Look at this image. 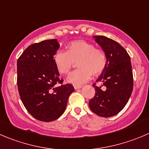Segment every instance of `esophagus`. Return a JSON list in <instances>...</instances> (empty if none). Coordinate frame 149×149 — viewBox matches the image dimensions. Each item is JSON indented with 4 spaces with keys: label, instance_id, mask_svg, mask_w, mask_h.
Wrapping results in <instances>:
<instances>
[{
    "label": "esophagus",
    "instance_id": "obj_1",
    "mask_svg": "<svg viewBox=\"0 0 149 149\" xmlns=\"http://www.w3.org/2000/svg\"><path fill=\"white\" fill-rule=\"evenodd\" d=\"M82 87V86H74L75 89H79Z\"/></svg>",
    "mask_w": 149,
    "mask_h": 149
}]
</instances>
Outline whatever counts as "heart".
Instances as JSON below:
<instances>
[{
	"mask_svg": "<svg viewBox=\"0 0 149 149\" xmlns=\"http://www.w3.org/2000/svg\"><path fill=\"white\" fill-rule=\"evenodd\" d=\"M67 51H58L54 55V63L57 71L66 75L77 62L79 68L68 75L67 81L76 86L86 83L93 76H98L105 69L106 56L100 49L85 40H76L69 43Z\"/></svg>",
	"mask_w": 149,
	"mask_h": 149,
	"instance_id": "1",
	"label": "heart"
}]
</instances>
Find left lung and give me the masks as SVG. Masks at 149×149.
Here are the masks:
<instances>
[{
  "mask_svg": "<svg viewBox=\"0 0 149 149\" xmlns=\"http://www.w3.org/2000/svg\"><path fill=\"white\" fill-rule=\"evenodd\" d=\"M105 52L106 66L96 82L106 87L92 86L95 95L89 102L92 112L102 117H111L119 113L129 100L133 89V76L130 57L116 41L103 36H93Z\"/></svg>",
  "mask_w": 149,
  "mask_h": 149,
  "instance_id": "1",
  "label": "left lung"
}]
</instances>
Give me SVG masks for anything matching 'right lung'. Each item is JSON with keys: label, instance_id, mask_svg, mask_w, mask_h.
<instances>
[{"label": "right lung", "instance_id": "add662e5", "mask_svg": "<svg viewBox=\"0 0 149 149\" xmlns=\"http://www.w3.org/2000/svg\"><path fill=\"white\" fill-rule=\"evenodd\" d=\"M59 48L57 39L46 40L29 46L17 60V86L22 102L29 113L41 122L58 119L74 91L73 85L63 84L54 63Z\"/></svg>", "mask_w": 149, "mask_h": 149}]
</instances>
